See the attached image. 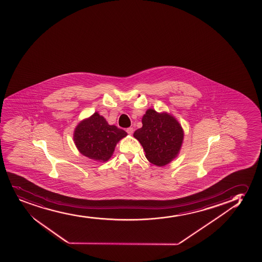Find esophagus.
Segmentation results:
<instances>
[{
	"instance_id": "obj_1",
	"label": "esophagus",
	"mask_w": 262,
	"mask_h": 262,
	"mask_svg": "<svg viewBox=\"0 0 262 262\" xmlns=\"http://www.w3.org/2000/svg\"><path fill=\"white\" fill-rule=\"evenodd\" d=\"M126 132L129 135H132L133 134V132H134V129H133V127H129V128H127Z\"/></svg>"
}]
</instances>
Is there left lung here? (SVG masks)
I'll return each mask as SVG.
<instances>
[{
    "mask_svg": "<svg viewBox=\"0 0 262 262\" xmlns=\"http://www.w3.org/2000/svg\"><path fill=\"white\" fill-rule=\"evenodd\" d=\"M143 126L133 136L144 148L148 161L164 166L178 157L184 140L179 121L167 112L148 109L142 118Z\"/></svg>",
    "mask_w": 262,
    "mask_h": 262,
    "instance_id": "left-lung-1",
    "label": "left lung"
}]
</instances>
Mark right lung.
Wrapping results in <instances>:
<instances>
[{"mask_svg": "<svg viewBox=\"0 0 262 262\" xmlns=\"http://www.w3.org/2000/svg\"><path fill=\"white\" fill-rule=\"evenodd\" d=\"M127 133L116 125H110L103 116L95 112L81 121L75 128L74 143L83 156L97 162L108 161L115 147Z\"/></svg>", "mask_w": 262, "mask_h": 262, "instance_id": "obj_1", "label": "right lung"}]
</instances>
